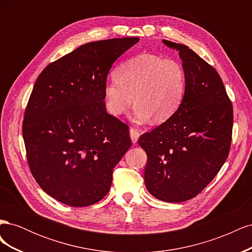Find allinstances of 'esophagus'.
Returning a JSON list of instances; mask_svg holds the SVG:
<instances>
[{
    "label": "esophagus",
    "mask_w": 252,
    "mask_h": 252,
    "mask_svg": "<svg viewBox=\"0 0 252 252\" xmlns=\"http://www.w3.org/2000/svg\"><path fill=\"white\" fill-rule=\"evenodd\" d=\"M129 134H130V139H131L132 144H135L136 142H138L139 136H140V132L136 130V129L131 128L130 131H129Z\"/></svg>",
    "instance_id": "34e87169"
}]
</instances>
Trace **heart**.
Wrapping results in <instances>:
<instances>
[{
    "instance_id": "obj_1",
    "label": "heart",
    "mask_w": 252,
    "mask_h": 252,
    "mask_svg": "<svg viewBox=\"0 0 252 252\" xmlns=\"http://www.w3.org/2000/svg\"><path fill=\"white\" fill-rule=\"evenodd\" d=\"M116 80L103 88L107 111L114 117L126 112L132 103L136 123L154 118L163 123L174 116L186 90L185 71L180 63L152 53H141L120 64Z\"/></svg>"
}]
</instances>
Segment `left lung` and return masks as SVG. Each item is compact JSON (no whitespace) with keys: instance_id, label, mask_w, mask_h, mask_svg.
<instances>
[{"instance_id":"1","label":"left lung","mask_w":252,"mask_h":252,"mask_svg":"<svg viewBox=\"0 0 252 252\" xmlns=\"http://www.w3.org/2000/svg\"><path fill=\"white\" fill-rule=\"evenodd\" d=\"M179 51L186 90L178 111L140 136L147 154L145 185L157 199L180 203L199 194L222 168L230 149L233 112L222 79L185 45L162 40Z\"/></svg>"}]
</instances>
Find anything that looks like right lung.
I'll return each instance as SVG.
<instances>
[{
	"label": "right lung",
	"mask_w": 252,
	"mask_h": 252,
	"mask_svg": "<svg viewBox=\"0 0 252 252\" xmlns=\"http://www.w3.org/2000/svg\"><path fill=\"white\" fill-rule=\"evenodd\" d=\"M140 41L91 42L49 64L30 94L23 122L29 168L53 199L85 207L108 193L116 165L130 148L127 126L106 111L112 64Z\"/></svg>",
	"instance_id": "obj_1"
}]
</instances>
